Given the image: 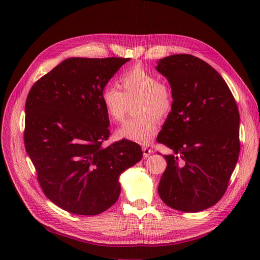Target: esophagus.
Returning <instances> with one entry per match:
<instances>
[{"label": "esophagus", "mask_w": 260, "mask_h": 260, "mask_svg": "<svg viewBox=\"0 0 260 260\" xmlns=\"http://www.w3.org/2000/svg\"><path fill=\"white\" fill-rule=\"evenodd\" d=\"M142 150H143V156H144L145 158H147L148 156H149V155L153 152V150L150 149V148L147 147V146H143V147H142Z\"/></svg>", "instance_id": "34e87169"}]
</instances>
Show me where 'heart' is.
<instances>
[{
  "label": "heart",
  "mask_w": 260,
  "mask_h": 260,
  "mask_svg": "<svg viewBox=\"0 0 260 260\" xmlns=\"http://www.w3.org/2000/svg\"><path fill=\"white\" fill-rule=\"evenodd\" d=\"M118 83L121 91L113 85H106L102 90V104L108 118L115 123L122 122L128 104L135 101L133 112L137 116L127 120L117 135L139 144L151 143L158 132V118L168 117L173 110L170 85L142 66H134L122 73Z\"/></svg>",
  "instance_id": "1"
}]
</instances>
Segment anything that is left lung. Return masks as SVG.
Here are the masks:
<instances>
[{"instance_id": "1", "label": "left lung", "mask_w": 260, "mask_h": 260, "mask_svg": "<svg viewBox=\"0 0 260 260\" xmlns=\"http://www.w3.org/2000/svg\"><path fill=\"white\" fill-rule=\"evenodd\" d=\"M169 80L173 110L156 141L174 150L159 185L160 199L182 212H199L225 193L240 153V114L219 73L191 54L159 60Z\"/></svg>"}]
</instances>
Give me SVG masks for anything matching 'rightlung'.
Segmentation results:
<instances>
[{"label": "right lung", "instance_id": "1", "mask_svg": "<svg viewBox=\"0 0 260 260\" xmlns=\"http://www.w3.org/2000/svg\"><path fill=\"white\" fill-rule=\"evenodd\" d=\"M129 59H64L27 94L25 150L44 194L70 213L98 215L114 205L119 175L142 159L133 141L102 145L110 135L102 90Z\"/></svg>", "mask_w": 260, "mask_h": 260}]
</instances>
